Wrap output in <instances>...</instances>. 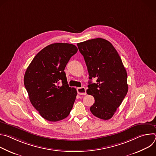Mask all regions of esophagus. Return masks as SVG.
<instances>
[{
  "mask_svg": "<svg viewBox=\"0 0 156 156\" xmlns=\"http://www.w3.org/2000/svg\"><path fill=\"white\" fill-rule=\"evenodd\" d=\"M77 92L80 95H86V90L84 87H77Z\"/></svg>",
  "mask_w": 156,
  "mask_h": 156,
  "instance_id": "34e87169",
  "label": "esophagus"
}]
</instances>
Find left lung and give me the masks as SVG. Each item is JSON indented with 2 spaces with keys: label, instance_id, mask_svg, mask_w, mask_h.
Instances as JSON below:
<instances>
[{
  "label": "left lung",
  "instance_id": "1",
  "mask_svg": "<svg viewBox=\"0 0 156 156\" xmlns=\"http://www.w3.org/2000/svg\"><path fill=\"white\" fill-rule=\"evenodd\" d=\"M83 55L90 77L96 83L89 82L87 93L94 96L90 107L98 118L109 120L126 96L128 87L127 73L117 51L109 41L96 38L77 44Z\"/></svg>",
  "mask_w": 156,
  "mask_h": 156
}]
</instances>
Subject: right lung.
<instances>
[{"instance_id":"obj_1","label":"right lung","mask_w":156,"mask_h":156,"mask_svg":"<svg viewBox=\"0 0 156 156\" xmlns=\"http://www.w3.org/2000/svg\"><path fill=\"white\" fill-rule=\"evenodd\" d=\"M78 51L69 43H54L42 49L27 68L24 84L30 101L39 114L50 122L67 117L77 91L66 81L65 68ZM62 81V84L58 85Z\"/></svg>"}]
</instances>
